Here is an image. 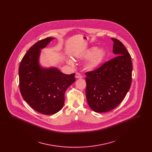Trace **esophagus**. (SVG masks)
Returning a JSON list of instances; mask_svg holds the SVG:
<instances>
[{"mask_svg":"<svg viewBox=\"0 0 152 152\" xmlns=\"http://www.w3.org/2000/svg\"><path fill=\"white\" fill-rule=\"evenodd\" d=\"M75 77H76V79H81V78L83 77V76L80 74L79 73H76Z\"/></svg>","mask_w":152,"mask_h":152,"instance_id":"obj_1","label":"esophagus"}]
</instances>
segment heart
Listing matches in <instances>:
<instances>
[{
    "label": "heart",
    "mask_w": 152,
    "mask_h": 152,
    "mask_svg": "<svg viewBox=\"0 0 152 152\" xmlns=\"http://www.w3.org/2000/svg\"><path fill=\"white\" fill-rule=\"evenodd\" d=\"M106 56L107 52L104 48L92 47L83 51L77 56V58L83 60H87L85 63L86 69L89 71H93L100 66ZM68 63L69 65H74L72 60H69Z\"/></svg>",
    "instance_id": "b5f03b06"
}]
</instances>
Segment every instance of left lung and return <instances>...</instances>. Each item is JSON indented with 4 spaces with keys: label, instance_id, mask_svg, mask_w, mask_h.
<instances>
[{
    "label": "left lung",
    "instance_id": "obj_1",
    "mask_svg": "<svg viewBox=\"0 0 152 152\" xmlns=\"http://www.w3.org/2000/svg\"><path fill=\"white\" fill-rule=\"evenodd\" d=\"M113 42L116 58L94 71L86 73L87 102L92 110L107 112L117 107L130 89L132 64L129 53L120 41Z\"/></svg>",
    "mask_w": 152,
    "mask_h": 152
}]
</instances>
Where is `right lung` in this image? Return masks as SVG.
<instances>
[{
  "mask_svg": "<svg viewBox=\"0 0 152 152\" xmlns=\"http://www.w3.org/2000/svg\"><path fill=\"white\" fill-rule=\"evenodd\" d=\"M53 39L48 37L32 45L19 68L23 98L31 108L47 115L55 114L63 108L65 91L75 81V73L66 75L55 67L44 68L40 64L41 50Z\"/></svg>",
  "mask_w": 152,
  "mask_h": 152,
  "instance_id": "1",
  "label": "right lung"
}]
</instances>
